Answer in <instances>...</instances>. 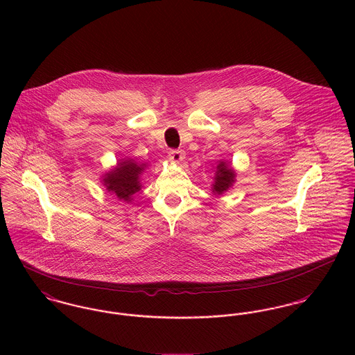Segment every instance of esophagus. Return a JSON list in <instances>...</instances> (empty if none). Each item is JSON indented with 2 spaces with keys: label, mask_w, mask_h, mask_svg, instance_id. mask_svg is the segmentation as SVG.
<instances>
[{
  "label": "esophagus",
  "mask_w": 355,
  "mask_h": 355,
  "mask_svg": "<svg viewBox=\"0 0 355 355\" xmlns=\"http://www.w3.org/2000/svg\"><path fill=\"white\" fill-rule=\"evenodd\" d=\"M168 158H169L171 162L179 164L184 158V153L182 152V150H171V152L168 153Z\"/></svg>",
  "instance_id": "obj_1"
}]
</instances>
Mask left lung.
I'll return each instance as SVG.
<instances>
[{"label": "left lung", "instance_id": "1", "mask_svg": "<svg viewBox=\"0 0 355 355\" xmlns=\"http://www.w3.org/2000/svg\"><path fill=\"white\" fill-rule=\"evenodd\" d=\"M213 179L214 182L211 184V194L218 197L227 193L236 182V172L228 161L218 159Z\"/></svg>", "mask_w": 355, "mask_h": 355}]
</instances>
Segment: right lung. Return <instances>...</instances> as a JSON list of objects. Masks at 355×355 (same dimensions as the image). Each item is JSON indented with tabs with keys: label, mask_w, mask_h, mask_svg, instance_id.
Listing matches in <instances>:
<instances>
[{
	"label": "right lung",
	"mask_w": 355,
	"mask_h": 355,
	"mask_svg": "<svg viewBox=\"0 0 355 355\" xmlns=\"http://www.w3.org/2000/svg\"><path fill=\"white\" fill-rule=\"evenodd\" d=\"M146 166V162L139 164L132 158H120L110 171L102 175V186L107 193L116 196L119 201L131 202L132 196L144 187L141 176Z\"/></svg>",
	"instance_id": "obj_1"
}]
</instances>
